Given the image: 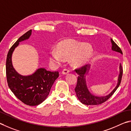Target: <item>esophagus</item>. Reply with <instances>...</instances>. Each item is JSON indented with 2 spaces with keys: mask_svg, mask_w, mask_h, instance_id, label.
<instances>
[{
  "mask_svg": "<svg viewBox=\"0 0 131 131\" xmlns=\"http://www.w3.org/2000/svg\"><path fill=\"white\" fill-rule=\"evenodd\" d=\"M69 72H70L69 70L67 69V68H64V69L63 71H62V74H65V75L68 74V73H69Z\"/></svg>",
  "mask_w": 131,
  "mask_h": 131,
  "instance_id": "1",
  "label": "esophagus"
}]
</instances>
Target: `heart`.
<instances>
[{"instance_id": "heart-1", "label": "heart", "mask_w": 131, "mask_h": 131, "mask_svg": "<svg viewBox=\"0 0 131 131\" xmlns=\"http://www.w3.org/2000/svg\"><path fill=\"white\" fill-rule=\"evenodd\" d=\"M92 54L93 48L90 45L67 39L58 43L57 50H51L49 57L50 61L56 64H60L63 61V58L65 59L71 58L74 66H81L88 63Z\"/></svg>"}]
</instances>
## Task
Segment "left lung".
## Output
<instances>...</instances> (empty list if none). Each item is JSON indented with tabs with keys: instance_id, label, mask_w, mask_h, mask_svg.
Instances as JSON below:
<instances>
[{
	"instance_id": "8db88e82",
	"label": "left lung",
	"mask_w": 131,
	"mask_h": 131,
	"mask_svg": "<svg viewBox=\"0 0 131 131\" xmlns=\"http://www.w3.org/2000/svg\"><path fill=\"white\" fill-rule=\"evenodd\" d=\"M111 42L112 43V49L114 51L123 54L122 50L120 49V48L114 42L113 40L111 39ZM90 65H85L83 66L82 67L76 68L75 70V71L76 72L79 76L78 77V81L77 86L75 87V91L77 94V97L78 98L82 104L87 105H97L102 104L103 103L106 102V101L111 98V96L113 94L114 92L116 91L117 89L120 86L121 82V79H122L123 70L122 66L120 64V73L118 77V82L117 85L114 88V90L109 94V95L106 96H104V97H97L95 96L89 92L88 88H87L85 76L84 75L86 74V72L88 71V70L90 68Z\"/></svg>"
}]
</instances>
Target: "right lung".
Returning a JSON list of instances; mask_svg holds the SVG:
<instances>
[{
  "instance_id": "add662e5",
  "label": "right lung",
  "mask_w": 131,
  "mask_h": 131,
  "mask_svg": "<svg viewBox=\"0 0 131 131\" xmlns=\"http://www.w3.org/2000/svg\"><path fill=\"white\" fill-rule=\"evenodd\" d=\"M31 33L30 30L23 34L9 50L6 59V77L9 88L18 99L27 105L36 106L47 98L59 72L39 68L31 75L22 76L15 71L11 61L13 52L19 42L28 39Z\"/></svg>"
}]
</instances>
